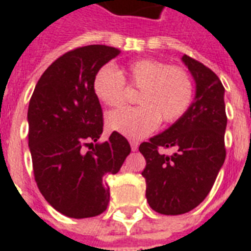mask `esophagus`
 <instances>
[{"label":"esophagus","mask_w":251,"mask_h":251,"mask_svg":"<svg viewBox=\"0 0 251 251\" xmlns=\"http://www.w3.org/2000/svg\"><path fill=\"white\" fill-rule=\"evenodd\" d=\"M130 146H131V150H133V151H138V146H139V143H138L137 141H130Z\"/></svg>","instance_id":"34e87169"}]
</instances>
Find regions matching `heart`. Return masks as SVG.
Instances as JSON below:
<instances>
[{"label":"heart","instance_id":"obj_1","mask_svg":"<svg viewBox=\"0 0 251 251\" xmlns=\"http://www.w3.org/2000/svg\"><path fill=\"white\" fill-rule=\"evenodd\" d=\"M141 88L137 108H121L106 116V126L130 139H142L156 129L160 120L175 122L182 117L193 100V82L182 68L163 61L142 58L118 70L105 65L94 76L95 95L108 106L125 101L126 82Z\"/></svg>","mask_w":251,"mask_h":251}]
</instances>
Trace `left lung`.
Segmentation results:
<instances>
[{
  "instance_id": "8db88e82",
  "label": "left lung",
  "mask_w": 251,
  "mask_h": 251,
  "mask_svg": "<svg viewBox=\"0 0 251 251\" xmlns=\"http://www.w3.org/2000/svg\"><path fill=\"white\" fill-rule=\"evenodd\" d=\"M195 99L177 121L139 146L146 159V198L163 215L186 214L204 201L226 160L224 87L211 69L183 54ZM159 148H175L164 155Z\"/></svg>"
}]
</instances>
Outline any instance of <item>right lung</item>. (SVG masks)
Segmentation results:
<instances>
[{
	"label": "right lung",
	"instance_id": "1",
	"mask_svg": "<svg viewBox=\"0 0 251 251\" xmlns=\"http://www.w3.org/2000/svg\"><path fill=\"white\" fill-rule=\"evenodd\" d=\"M120 50L87 45L57 58L37 82L28 105V147L35 181L50 206L65 216H98L109 203L102 178L116 175L130 153L117 131L104 143L102 110L92 82Z\"/></svg>",
	"mask_w": 251,
	"mask_h": 251
}]
</instances>
